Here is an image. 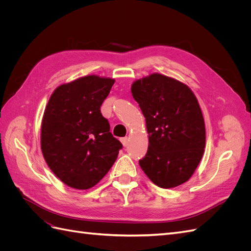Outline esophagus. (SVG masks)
<instances>
[{"mask_svg":"<svg viewBox=\"0 0 251 251\" xmlns=\"http://www.w3.org/2000/svg\"><path fill=\"white\" fill-rule=\"evenodd\" d=\"M120 140H121V143L124 144V147H126V146H127V138H126V137L121 138Z\"/></svg>","mask_w":251,"mask_h":251,"instance_id":"1","label":"esophagus"}]
</instances>
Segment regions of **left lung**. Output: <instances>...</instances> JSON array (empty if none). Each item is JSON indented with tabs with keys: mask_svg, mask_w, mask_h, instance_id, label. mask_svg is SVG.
<instances>
[{
	"mask_svg": "<svg viewBox=\"0 0 251 251\" xmlns=\"http://www.w3.org/2000/svg\"><path fill=\"white\" fill-rule=\"evenodd\" d=\"M146 117L149 148L139 165L157 186L184 183L205 148V125L198 100L184 83L154 73L131 89Z\"/></svg>",
	"mask_w": 251,
	"mask_h": 251,
	"instance_id": "8db88e82",
	"label": "left lung"
}]
</instances>
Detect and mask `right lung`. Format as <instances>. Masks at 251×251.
I'll return each mask as SVG.
<instances>
[{
  "label": "right lung",
  "instance_id": "obj_1",
  "mask_svg": "<svg viewBox=\"0 0 251 251\" xmlns=\"http://www.w3.org/2000/svg\"><path fill=\"white\" fill-rule=\"evenodd\" d=\"M114 81L96 75L80 77L57 87L48 101L42 121V151L50 170L68 186L93 187L123 149L100 112Z\"/></svg>",
  "mask_w": 251,
  "mask_h": 251
}]
</instances>
